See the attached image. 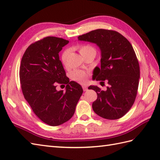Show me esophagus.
I'll list each match as a JSON object with an SVG mask.
<instances>
[{
  "mask_svg": "<svg viewBox=\"0 0 160 160\" xmlns=\"http://www.w3.org/2000/svg\"><path fill=\"white\" fill-rule=\"evenodd\" d=\"M82 88H83V90L85 91H87V90L88 87H87V85H82Z\"/></svg>",
  "mask_w": 160,
  "mask_h": 160,
  "instance_id": "esophagus-1",
  "label": "esophagus"
}]
</instances>
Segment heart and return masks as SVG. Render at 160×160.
Returning a JSON list of instances; mask_svg holds the SVG:
<instances>
[{
    "label": "heart",
    "instance_id": "obj_1",
    "mask_svg": "<svg viewBox=\"0 0 160 160\" xmlns=\"http://www.w3.org/2000/svg\"><path fill=\"white\" fill-rule=\"evenodd\" d=\"M80 53L82 56L87 54L91 52H95V48L90 45H81L78 47ZM69 51L68 50H65L61 55V61L63 65H66L67 59H68ZM88 77V73L87 72L83 71V70L76 69L74 70L71 73V78L79 83H84L86 82Z\"/></svg>",
    "mask_w": 160,
    "mask_h": 160
}]
</instances>
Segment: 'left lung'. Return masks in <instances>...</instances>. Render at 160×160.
I'll return each instance as SVG.
<instances>
[{
  "label": "left lung",
  "instance_id": "left-lung-1",
  "mask_svg": "<svg viewBox=\"0 0 160 160\" xmlns=\"http://www.w3.org/2000/svg\"><path fill=\"white\" fill-rule=\"evenodd\" d=\"M78 39L99 48L101 68L96 67L94 80L108 84L106 91L97 86L88 87L98 95L92 110L106 119L123 117L134 103L140 78L139 63L132 44L119 32L106 29L94 30Z\"/></svg>",
  "mask_w": 160,
  "mask_h": 160
}]
</instances>
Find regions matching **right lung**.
<instances>
[{
  "instance_id": "obj_1",
  "label": "right lung",
  "mask_w": 160,
  "mask_h": 160,
  "mask_svg": "<svg viewBox=\"0 0 160 160\" xmlns=\"http://www.w3.org/2000/svg\"><path fill=\"white\" fill-rule=\"evenodd\" d=\"M69 41L47 37L30 45L22 57L20 80L24 97L40 120L50 126L69 121L83 92L74 81L69 82L59 52ZM57 83L67 84L58 92Z\"/></svg>"
}]
</instances>
